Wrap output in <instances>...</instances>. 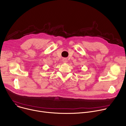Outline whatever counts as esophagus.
<instances>
[{"label":"esophagus","instance_id":"34e87169","mask_svg":"<svg viewBox=\"0 0 126 126\" xmlns=\"http://www.w3.org/2000/svg\"><path fill=\"white\" fill-rule=\"evenodd\" d=\"M63 63H66L67 62V59H64L63 60Z\"/></svg>","mask_w":126,"mask_h":126}]
</instances>
